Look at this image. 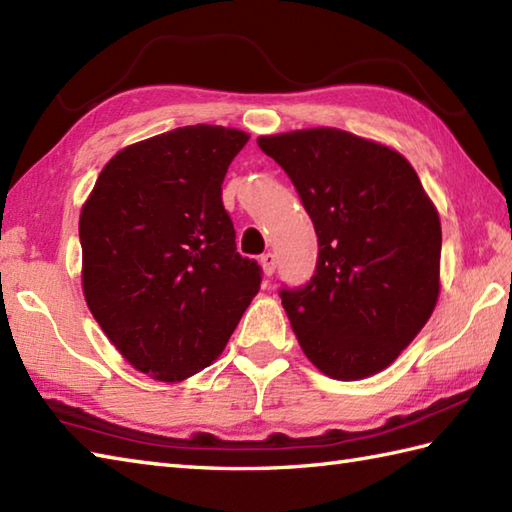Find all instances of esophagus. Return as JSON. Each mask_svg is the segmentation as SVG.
Here are the masks:
<instances>
[{"instance_id":"1","label":"esophagus","mask_w":512,"mask_h":512,"mask_svg":"<svg viewBox=\"0 0 512 512\" xmlns=\"http://www.w3.org/2000/svg\"><path fill=\"white\" fill-rule=\"evenodd\" d=\"M259 262H262V268H264L266 277H273L275 268H277V257H275L273 253H264L262 259H259Z\"/></svg>"}]
</instances>
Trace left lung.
<instances>
[{
    "label": "left lung",
    "instance_id": "left-lung-1",
    "mask_svg": "<svg viewBox=\"0 0 512 512\" xmlns=\"http://www.w3.org/2000/svg\"><path fill=\"white\" fill-rule=\"evenodd\" d=\"M257 145L288 173L319 237L308 284L279 290L301 350L336 380L380 372L436 308V206L398 151L343 129L259 136Z\"/></svg>",
    "mask_w": 512,
    "mask_h": 512
}]
</instances>
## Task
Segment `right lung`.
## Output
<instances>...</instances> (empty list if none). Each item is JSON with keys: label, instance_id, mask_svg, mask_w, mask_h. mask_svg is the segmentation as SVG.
<instances>
[{"label": "right lung", "instance_id": "add662e5", "mask_svg": "<svg viewBox=\"0 0 512 512\" xmlns=\"http://www.w3.org/2000/svg\"><path fill=\"white\" fill-rule=\"evenodd\" d=\"M248 134L189 125L129 145L107 162L83 204V292L107 339L165 383L222 354L259 292L242 257L222 182Z\"/></svg>", "mask_w": 512, "mask_h": 512}]
</instances>
